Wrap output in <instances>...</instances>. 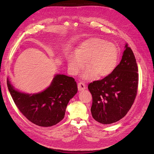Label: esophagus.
Wrapping results in <instances>:
<instances>
[{
	"instance_id": "esophagus-1",
	"label": "esophagus",
	"mask_w": 154,
	"mask_h": 154,
	"mask_svg": "<svg viewBox=\"0 0 154 154\" xmlns=\"http://www.w3.org/2000/svg\"><path fill=\"white\" fill-rule=\"evenodd\" d=\"M85 88H86V85L84 83L80 82L78 83V88L79 91H82L83 90H84L85 89Z\"/></svg>"
}]
</instances>
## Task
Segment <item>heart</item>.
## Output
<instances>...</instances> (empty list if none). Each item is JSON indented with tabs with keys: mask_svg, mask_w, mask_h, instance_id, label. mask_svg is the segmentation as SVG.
Returning a JSON list of instances; mask_svg holds the SVG:
<instances>
[{
	"mask_svg": "<svg viewBox=\"0 0 154 154\" xmlns=\"http://www.w3.org/2000/svg\"><path fill=\"white\" fill-rule=\"evenodd\" d=\"M118 49L112 42L100 38H92L82 42L67 58L69 72L76 75L85 66L87 68L82 74L83 79L92 80L97 76L110 75L118 65Z\"/></svg>",
	"mask_w": 154,
	"mask_h": 154,
	"instance_id": "1",
	"label": "heart"
}]
</instances>
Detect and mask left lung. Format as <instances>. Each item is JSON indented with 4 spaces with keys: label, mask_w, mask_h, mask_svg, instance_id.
<instances>
[{
    "label": "left lung",
    "mask_w": 154,
    "mask_h": 154,
    "mask_svg": "<svg viewBox=\"0 0 154 154\" xmlns=\"http://www.w3.org/2000/svg\"><path fill=\"white\" fill-rule=\"evenodd\" d=\"M138 69L133 51L125 45L122 59L114 71L88 85L92 96V118L101 124L117 122L127 114L136 98Z\"/></svg>",
    "instance_id": "8db88e82"
}]
</instances>
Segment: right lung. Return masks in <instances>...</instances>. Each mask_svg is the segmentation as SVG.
Instances as JSON below:
<instances>
[{"label": "right lung", "instance_id": "right-lung-1", "mask_svg": "<svg viewBox=\"0 0 154 154\" xmlns=\"http://www.w3.org/2000/svg\"><path fill=\"white\" fill-rule=\"evenodd\" d=\"M7 85L17 108L31 122L40 127H51L62 121L69 100L78 91L72 77L57 74L51 85L33 94L15 90L8 79Z\"/></svg>", "mask_w": 154, "mask_h": 154}]
</instances>
